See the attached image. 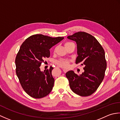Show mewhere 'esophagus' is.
<instances>
[{"instance_id":"1","label":"esophagus","mask_w":120,"mask_h":120,"mask_svg":"<svg viewBox=\"0 0 120 120\" xmlns=\"http://www.w3.org/2000/svg\"><path fill=\"white\" fill-rule=\"evenodd\" d=\"M63 71L64 72V73L67 72L68 71L67 69H63Z\"/></svg>"}]
</instances>
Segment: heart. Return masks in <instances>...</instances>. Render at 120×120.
<instances>
[{"instance_id": "1", "label": "heart", "mask_w": 120, "mask_h": 120, "mask_svg": "<svg viewBox=\"0 0 120 120\" xmlns=\"http://www.w3.org/2000/svg\"><path fill=\"white\" fill-rule=\"evenodd\" d=\"M71 43H72L70 42H66L65 43V47H67L68 45H70ZM70 62V60L67 59H64V58H60V59L55 61V63L57 65L63 68H67L69 66V63Z\"/></svg>"}]
</instances>
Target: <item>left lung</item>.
Masks as SVG:
<instances>
[{"mask_svg":"<svg viewBox=\"0 0 120 120\" xmlns=\"http://www.w3.org/2000/svg\"><path fill=\"white\" fill-rule=\"evenodd\" d=\"M77 44L75 63L83 65L84 72L78 75L74 71H69L66 76L69 86L75 93L81 96L93 94L103 80L107 62L103 48L94 36L83 31H78L67 37Z\"/></svg>","mask_w":120,"mask_h":120,"instance_id":"obj_1","label":"left lung"}]
</instances>
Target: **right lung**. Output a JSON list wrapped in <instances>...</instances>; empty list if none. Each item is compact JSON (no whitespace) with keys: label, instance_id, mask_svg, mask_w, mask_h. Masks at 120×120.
I'll return each mask as SVG.
<instances>
[{"label":"right lung","instance_id":"right-lung-1","mask_svg":"<svg viewBox=\"0 0 120 120\" xmlns=\"http://www.w3.org/2000/svg\"><path fill=\"white\" fill-rule=\"evenodd\" d=\"M63 39L36 34L29 37L21 45L15 60L16 74L24 91L31 97L41 98L52 91L53 68L41 71L40 66L45 58L50 57V49Z\"/></svg>","mask_w":120,"mask_h":120}]
</instances>
